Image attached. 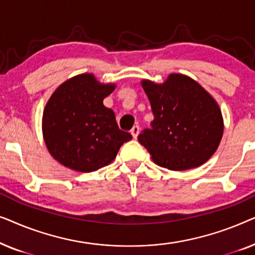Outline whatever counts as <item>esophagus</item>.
Here are the masks:
<instances>
[{
    "label": "esophagus",
    "mask_w": 255,
    "mask_h": 255,
    "mask_svg": "<svg viewBox=\"0 0 255 255\" xmlns=\"http://www.w3.org/2000/svg\"><path fill=\"white\" fill-rule=\"evenodd\" d=\"M131 134H132V137H133V138L138 137V134H139V127H138V125H134V127L131 128Z\"/></svg>",
    "instance_id": "esophagus-1"
}]
</instances>
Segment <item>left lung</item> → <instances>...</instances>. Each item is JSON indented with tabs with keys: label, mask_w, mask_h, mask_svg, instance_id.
Masks as SVG:
<instances>
[{
	"label": "left lung",
	"mask_w": 255,
	"mask_h": 255,
	"mask_svg": "<svg viewBox=\"0 0 255 255\" xmlns=\"http://www.w3.org/2000/svg\"><path fill=\"white\" fill-rule=\"evenodd\" d=\"M154 120L138 140L156 165L186 170L207 162L221 142L223 117L218 104L193 79L170 74L162 85L141 82Z\"/></svg>",
	"instance_id": "1"
}]
</instances>
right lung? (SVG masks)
<instances>
[{
	"instance_id": "obj_1",
	"label": "right lung",
	"mask_w": 255,
	"mask_h": 255,
	"mask_svg": "<svg viewBox=\"0 0 255 255\" xmlns=\"http://www.w3.org/2000/svg\"><path fill=\"white\" fill-rule=\"evenodd\" d=\"M114 85H102L93 74L62 83L45 107L43 134L48 152L61 165L89 173L109 165L132 135L118 128L114 111L103 100Z\"/></svg>"
}]
</instances>
